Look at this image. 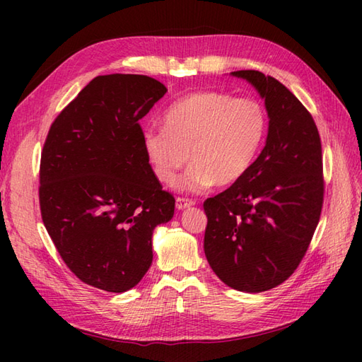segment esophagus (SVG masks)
Segmentation results:
<instances>
[{"label":"esophagus","instance_id":"esophagus-1","mask_svg":"<svg viewBox=\"0 0 362 362\" xmlns=\"http://www.w3.org/2000/svg\"><path fill=\"white\" fill-rule=\"evenodd\" d=\"M196 202L193 201V199H187V197H177L175 199V206L177 210H185V209H189V206H193Z\"/></svg>","mask_w":362,"mask_h":362}]
</instances>
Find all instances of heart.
Listing matches in <instances>:
<instances>
[{
	"mask_svg": "<svg viewBox=\"0 0 362 362\" xmlns=\"http://www.w3.org/2000/svg\"><path fill=\"white\" fill-rule=\"evenodd\" d=\"M163 122L144 130V153L156 175L169 185L188 157L193 160L180 180L189 191L241 180L267 135L264 105L255 98L224 91H196L177 99L166 109Z\"/></svg>",
	"mask_w": 362,
	"mask_h": 362,
	"instance_id": "b5f03b06",
	"label": "heart"
}]
</instances>
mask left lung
I'll return each mask as SVG.
<instances>
[{"label":"left lung","mask_w":362,"mask_h":362,"mask_svg":"<svg viewBox=\"0 0 362 362\" xmlns=\"http://www.w3.org/2000/svg\"><path fill=\"white\" fill-rule=\"evenodd\" d=\"M232 74L264 99L269 132L249 173L204 202V250L227 286L263 292L288 280L310 247L324 205L322 144L311 113L281 82Z\"/></svg>","instance_id":"obj_1"}]
</instances>
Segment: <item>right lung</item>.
<instances>
[{
    "mask_svg": "<svg viewBox=\"0 0 362 362\" xmlns=\"http://www.w3.org/2000/svg\"><path fill=\"white\" fill-rule=\"evenodd\" d=\"M166 93L141 74L98 76L57 115L40 158L43 224L68 269L109 292L152 263V232L174 216L143 149L140 119Z\"/></svg>",
    "mask_w": 362,
    "mask_h": 362,
    "instance_id": "obj_1",
    "label": "right lung"
}]
</instances>
